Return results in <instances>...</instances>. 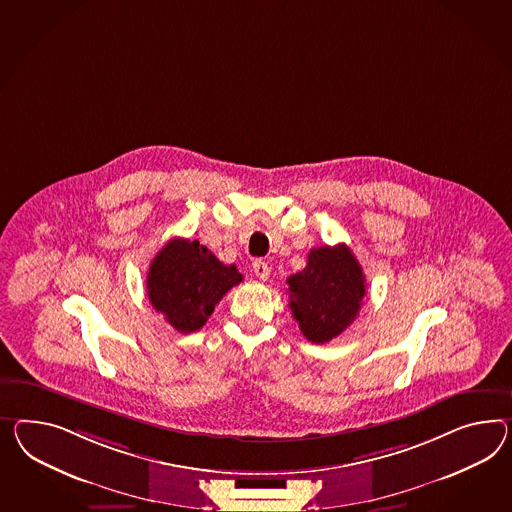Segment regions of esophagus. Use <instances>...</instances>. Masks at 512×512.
<instances>
[{"label": "esophagus", "mask_w": 512, "mask_h": 512, "mask_svg": "<svg viewBox=\"0 0 512 512\" xmlns=\"http://www.w3.org/2000/svg\"><path fill=\"white\" fill-rule=\"evenodd\" d=\"M252 271H254V275L258 276L260 280H267V278H269V273H271L269 265L262 262V260H256V262L252 263Z\"/></svg>", "instance_id": "34e87169"}]
</instances>
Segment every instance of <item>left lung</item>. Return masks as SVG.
<instances>
[{
    "mask_svg": "<svg viewBox=\"0 0 512 512\" xmlns=\"http://www.w3.org/2000/svg\"><path fill=\"white\" fill-rule=\"evenodd\" d=\"M289 308L304 338L327 343L356 319L366 276L347 245L310 250L306 267L288 278Z\"/></svg>",
    "mask_w": 512,
    "mask_h": 512,
    "instance_id": "left-lung-1",
    "label": "left lung"
}]
</instances>
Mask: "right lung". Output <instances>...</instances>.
<instances>
[{"instance_id": "1", "label": "right lung", "mask_w": 512, "mask_h": 512, "mask_svg": "<svg viewBox=\"0 0 512 512\" xmlns=\"http://www.w3.org/2000/svg\"><path fill=\"white\" fill-rule=\"evenodd\" d=\"M243 280L236 265H224L198 241L174 237L150 263L148 299L182 334L204 327L215 304Z\"/></svg>"}]
</instances>
